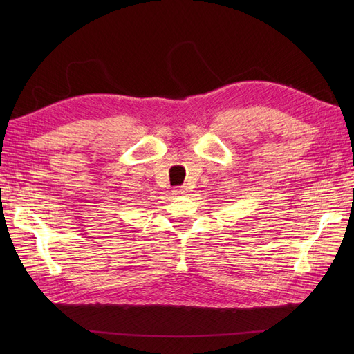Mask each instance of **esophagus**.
<instances>
[{"label":"esophagus","instance_id":"obj_1","mask_svg":"<svg viewBox=\"0 0 354 354\" xmlns=\"http://www.w3.org/2000/svg\"><path fill=\"white\" fill-rule=\"evenodd\" d=\"M173 194H174V195H185V194H187V187H186V186L176 187V189L173 190Z\"/></svg>","mask_w":354,"mask_h":354}]
</instances>
